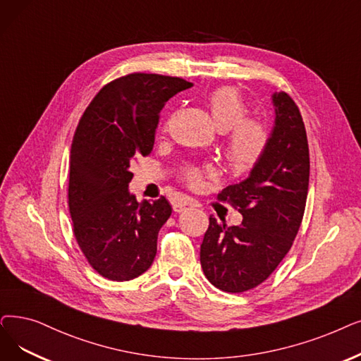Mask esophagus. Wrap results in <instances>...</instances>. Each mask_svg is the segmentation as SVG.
Here are the masks:
<instances>
[{
    "mask_svg": "<svg viewBox=\"0 0 361 361\" xmlns=\"http://www.w3.org/2000/svg\"><path fill=\"white\" fill-rule=\"evenodd\" d=\"M192 207H195V202L190 197H181L174 203V207L172 208H174L176 212H183L184 209L192 208Z\"/></svg>",
    "mask_w": 361,
    "mask_h": 361,
    "instance_id": "1",
    "label": "esophagus"
}]
</instances>
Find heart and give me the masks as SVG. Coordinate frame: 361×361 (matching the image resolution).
<instances>
[{
	"label": "heart",
	"instance_id": "heart-1",
	"mask_svg": "<svg viewBox=\"0 0 361 361\" xmlns=\"http://www.w3.org/2000/svg\"><path fill=\"white\" fill-rule=\"evenodd\" d=\"M205 104L215 127L226 131L224 159L236 174L252 171L270 145V130L258 118L246 116L247 104L238 88L224 85L207 94ZM211 165L187 164L181 168V177L189 185H197L203 176L212 174Z\"/></svg>",
	"mask_w": 361,
	"mask_h": 361
}]
</instances>
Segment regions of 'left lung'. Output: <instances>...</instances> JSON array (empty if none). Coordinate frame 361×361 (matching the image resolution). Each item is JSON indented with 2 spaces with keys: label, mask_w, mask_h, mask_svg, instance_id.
Returning a JSON list of instances; mask_svg holds the SVG:
<instances>
[{
  "label": "left lung",
  "mask_w": 361,
  "mask_h": 361,
  "mask_svg": "<svg viewBox=\"0 0 361 361\" xmlns=\"http://www.w3.org/2000/svg\"><path fill=\"white\" fill-rule=\"evenodd\" d=\"M274 128L267 152L250 176L218 193L242 215L227 227L211 215L200 245L202 270L224 292L240 293L267 280L301 227L310 180V152L300 109L286 92H274Z\"/></svg>",
  "instance_id": "1"
}]
</instances>
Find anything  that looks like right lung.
I'll list each match as a JSON object with an SVG mask.
<instances>
[{
    "instance_id": "1",
    "label": "right lung",
    "mask_w": 361,
    "mask_h": 361,
    "mask_svg": "<svg viewBox=\"0 0 361 361\" xmlns=\"http://www.w3.org/2000/svg\"><path fill=\"white\" fill-rule=\"evenodd\" d=\"M192 85L177 76L128 73L106 84L78 123L68 189L72 227L88 264L109 280L135 279L156 257L172 209L164 196L137 202L128 192L130 168L152 153L164 104Z\"/></svg>"
}]
</instances>
